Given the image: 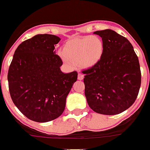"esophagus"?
Returning <instances> with one entry per match:
<instances>
[{
	"label": "esophagus",
	"mask_w": 150,
	"mask_h": 150,
	"mask_svg": "<svg viewBox=\"0 0 150 150\" xmlns=\"http://www.w3.org/2000/svg\"><path fill=\"white\" fill-rule=\"evenodd\" d=\"M83 75L82 73H78V79L79 80V81H82L83 79Z\"/></svg>",
	"instance_id": "1"
}]
</instances>
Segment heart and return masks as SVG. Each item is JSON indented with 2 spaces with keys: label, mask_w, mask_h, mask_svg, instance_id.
Returning a JSON list of instances; mask_svg holds the SVG:
<instances>
[{
  "label": "heart",
  "mask_w": 150,
  "mask_h": 150,
  "mask_svg": "<svg viewBox=\"0 0 150 150\" xmlns=\"http://www.w3.org/2000/svg\"><path fill=\"white\" fill-rule=\"evenodd\" d=\"M103 53L102 40L91 35L69 40L64 45L63 51H59L62 61L71 68L75 67L77 64L84 68L93 67L100 62Z\"/></svg>",
  "instance_id": "obj_1"
}]
</instances>
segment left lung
Here are the masks:
<instances>
[{
    "label": "left lung",
    "instance_id": "1",
    "mask_svg": "<svg viewBox=\"0 0 150 150\" xmlns=\"http://www.w3.org/2000/svg\"><path fill=\"white\" fill-rule=\"evenodd\" d=\"M94 33L102 38L103 53L95 66L83 71L85 96L96 113L116 115L137 98L142 80L139 59L128 40L114 30Z\"/></svg>",
    "mask_w": 150,
    "mask_h": 150
}]
</instances>
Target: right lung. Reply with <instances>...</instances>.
Returning <instances> with one entry per match:
<instances>
[{
	"label": "right lung",
	"instance_id": "1",
	"mask_svg": "<svg viewBox=\"0 0 150 150\" xmlns=\"http://www.w3.org/2000/svg\"><path fill=\"white\" fill-rule=\"evenodd\" d=\"M59 36L37 34L16 49L8 72L10 95L23 115L47 122L60 117L66 99L78 78L76 71L64 73L56 54Z\"/></svg>",
	"mask_w": 150,
	"mask_h": 150
}]
</instances>
